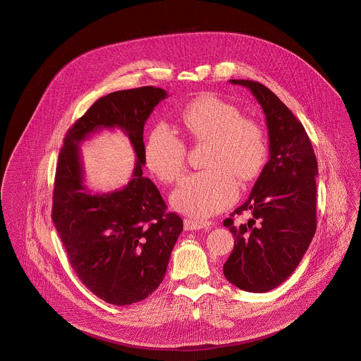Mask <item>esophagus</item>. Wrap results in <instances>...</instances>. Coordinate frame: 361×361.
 <instances>
[{"instance_id":"1","label":"esophagus","mask_w":361,"mask_h":361,"mask_svg":"<svg viewBox=\"0 0 361 361\" xmlns=\"http://www.w3.org/2000/svg\"><path fill=\"white\" fill-rule=\"evenodd\" d=\"M212 226V223L209 220H204V219H192V217H187L184 219V227L185 230H200V228H209Z\"/></svg>"}]
</instances>
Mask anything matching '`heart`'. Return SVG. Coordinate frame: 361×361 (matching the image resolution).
Instances as JSON below:
<instances>
[{
    "label": "heart",
    "mask_w": 361,
    "mask_h": 361,
    "mask_svg": "<svg viewBox=\"0 0 361 361\" xmlns=\"http://www.w3.org/2000/svg\"><path fill=\"white\" fill-rule=\"evenodd\" d=\"M181 123L197 142H211L204 171L188 176L173 192V205L188 215L204 217L228 208L238 197V180L251 181L262 171L269 144L264 128L244 118L231 103L202 96L185 106ZM147 169L164 183L177 181L185 171L187 146L166 124H157L144 147Z\"/></svg>",
    "instance_id": "b5f03b06"
}]
</instances>
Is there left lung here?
I'll use <instances>...</instances> for the list:
<instances>
[{"mask_svg": "<svg viewBox=\"0 0 361 361\" xmlns=\"http://www.w3.org/2000/svg\"><path fill=\"white\" fill-rule=\"evenodd\" d=\"M230 82L248 87L261 104L271 157L250 198L223 221L234 237L223 274L241 290L265 293L294 272L315 234L318 164L302 124L272 90L255 80ZM245 210L253 216L237 225L233 216Z\"/></svg>", "mask_w": 361, "mask_h": 361, "instance_id": "obj_1", "label": "left lung"}]
</instances>
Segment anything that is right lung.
<instances>
[{"label": "right lung", "mask_w": 361, "mask_h": 361, "mask_svg": "<svg viewBox=\"0 0 361 361\" xmlns=\"http://www.w3.org/2000/svg\"><path fill=\"white\" fill-rule=\"evenodd\" d=\"M164 89L142 86L96 100L67 131L60 150L51 217L79 281L114 305H130L161 283L183 219L167 212L157 187L145 177L144 126ZM102 128H120L137 153L123 190L92 195L82 184L78 144Z\"/></svg>", "instance_id": "add662e5"}]
</instances>
